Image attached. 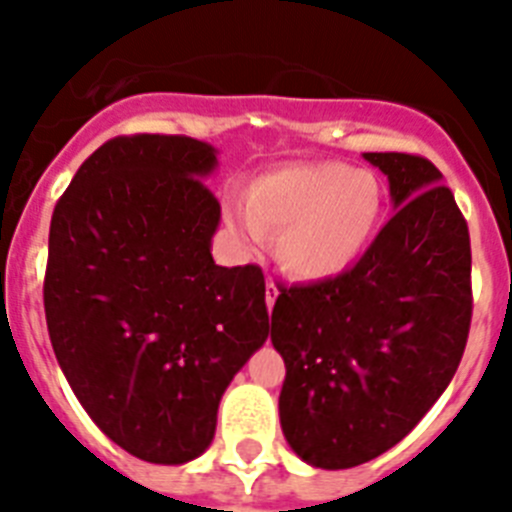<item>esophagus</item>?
<instances>
[{
	"label": "esophagus",
	"mask_w": 512,
	"mask_h": 512,
	"mask_svg": "<svg viewBox=\"0 0 512 512\" xmlns=\"http://www.w3.org/2000/svg\"><path fill=\"white\" fill-rule=\"evenodd\" d=\"M277 295H279L277 284L269 279V282H266V307H269V310L274 307V302H277Z\"/></svg>",
	"instance_id": "obj_1"
}]
</instances>
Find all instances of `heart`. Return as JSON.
I'll return each instance as SVG.
<instances>
[{"label": "heart", "mask_w": 512, "mask_h": 512, "mask_svg": "<svg viewBox=\"0 0 512 512\" xmlns=\"http://www.w3.org/2000/svg\"><path fill=\"white\" fill-rule=\"evenodd\" d=\"M382 212L377 176L348 164H297L261 176L248 205L228 210L248 243L279 230V261L300 279H330L361 259Z\"/></svg>", "instance_id": "obj_1"}]
</instances>
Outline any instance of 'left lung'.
I'll return each instance as SVG.
<instances>
[{
	"label": "left lung",
	"instance_id": "left-lung-1",
	"mask_svg": "<svg viewBox=\"0 0 512 512\" xmlns=\"http://www.w3.org/2000/svg\"><path fill=\"white\" fill-rule=\"evenodd\" d=\"M395 215L338 277L279 287L271 343L287 443L320 469L359 467L413 431L456 374L472 323L467 220L423 156L364 153Z\"/></svg>",
	"mask_w": 512,
	"mask_h": 512
}]
</instances>
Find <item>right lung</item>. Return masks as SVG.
<instances>
[{"mask_svg": "<svg viewBox=\"0 0 512 512\" xmlns=\"http://www.w3.org/2000/svg\"><path fill=\"white\" fill-rule=\"evenodd\" d=\"M210 143L120 135L56 202L43 305L48 336L99 431L151 464L210 446L217 405L269 336L264 274L217 266Z\"/></svg>", "mask_w": 512, "mask_h": 512, "instance_id": "right-lung-1", "label": "right lung"}]
</instances>
